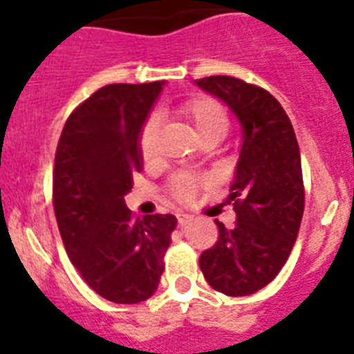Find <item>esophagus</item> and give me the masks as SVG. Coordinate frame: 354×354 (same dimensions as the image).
Wrapping results in <instances>:
<instances>
[{"label":"esophagus","mask_w":354,"mask_h":354,"mask_svg":"<svg viewBox=\"0 0 354 354\" xmlns=\"http://www.w3.org/2000/svg\"><path fill=\"white\" fill-rule=\"evenodd\" d=\"M193 220V216H189V214H177V223H179V227H186L187 223H189V221Z\"/></svg>","instance_id":"esophagus-1"}]
</instances>
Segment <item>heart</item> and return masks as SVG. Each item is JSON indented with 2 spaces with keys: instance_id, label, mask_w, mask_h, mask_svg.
Here are the masks:
<instances>
[{
  "instance_id": "obj_1",
  "label": "heart",
  "mask_w": 354,
  "mask_h": 354,
  "mask_svg": "<svg viewBox=\"0 0 354 354\" xmlns=\"http://www.w3.org/2000/svg\"><path fill=\"white\" fill-rule=\"evenodd\" d=\"M171 113L183 122L196 138V142L216 143L223 140L228 131V115L220 101L209 95H195L180 102L171 109ZM158 122L147 118L138 134V152L145 165L156 159L158 154ZM198 192V184L193 180H179L171 187V195L177 202H192Z\"/></svg>"
}]
</instances>
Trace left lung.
<instances>
[{
	"instance_id": "obj_1",
	"label": "left lung",
	"mask_w": 354,
	"mask_h": 354,
	"mask_svg": "<svg viewBox=\"0 0 354 354\" xmlns=\"http://www.w3.org/2000/svg\"><path fill=\"white\" fill-rule=\"evenodd\" d=\"M220 97L243 126V145L230 186L234 228L218 225V241L200 255L209 286L248 296L273 282L290 255L305 209L301 158L292 124L268 90L230 76L196 80Z\"/></svg>"
}]
</instances>
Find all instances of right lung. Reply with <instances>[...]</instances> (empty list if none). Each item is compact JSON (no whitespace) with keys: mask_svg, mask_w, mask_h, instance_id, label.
<instances>
[{"mask_svg":"<svg viewBox=\"0 0 354 354\" xmlns=\"http://www.w3.org/2000/svg\"><path fill=\"white\" fill-rule=\"evenodd\" d=\"M161 88L162 81L106 84L72 111L56 147L53 205L65 252L90 289L124 305L156 292L177 223L174 214L134 218L124 202Z\"/></svg>","mask_w":354,"mask_h":354,"instance_id":"obj_1","label":"right lung"}]
</instances>
